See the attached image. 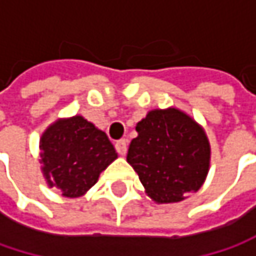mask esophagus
<instances>
[{
    "label": "esophagus",
    "mask_w": 256,
    "mask_h": 256,
    "mask_svg": "<svg viewBox=\"0 0 256 256\" xmlns=\"http://www.w3.org/2000/svg\"><path fill=\"white\" fill-rule=\"evenodd\" d=\"M116 150L120 156H124L128 152V140L126 139H120L116 142Z\"/></svg>",
    "instance_id": "34e87169"
}]
</instances>
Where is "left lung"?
Here are the masks:
<instances>
[{"label":"left lung","mask_w":256,"mask_h":256,"mask_svg":"<svg viewBox=\"0 0 256 256\" xmlns=\"http://www.w3.org/2000/svg\"><path fill=\"white\" fill-rule=\"evenodd\" d=\"M128 162L156 203H176L204 182L210 145L202 126L176 108L154 110L136 124Z\"/></svg>","instance_id":"obj_1"}]
</instances>
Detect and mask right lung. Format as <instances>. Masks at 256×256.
I'll return each mask as SVG.
<instances>
[{"instance_id": "right-lung-1", "label": "right lung", "mask_w": 256, "mask_h": 256, "mask_svg": "<svg viewBox=\"0 0 256 256\" xmlns=\"http://www.w3.org/2000/svg\"><path fill=\"white\" fill-rule=\"evenodd\" d=\"M40 150L47 185L71 198L86 194L117 158L106 133L81 116L48 126L40 139Z\"/></svg>"}]
</instances>
